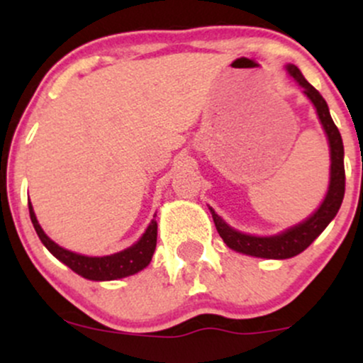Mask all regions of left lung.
<instances>
[{
  "label": "left lung",
  "mask_w": 363,
  "mask_h": 363,
  "mask_svg": "<svg viewBox=\"0 0 363 363\" xmlns=\"http://www.w3.org/2000/svg\"><path fill=\"white\" fill-rule=\"evenodd\" d=\"M286 69L298 82V85L303 86V94L315 106L320 123H323L324 131L328 135L329 147H331V181H329V189L323 205L303 223H298L297 227H291L286 232H283V234L274 237H254L242 234V232H237L234 228L228 227L227 223L222 222V218L210 208L216 230H218L220 237H222L223 242L228 247L234 249L237 252L249 254V256L256 257H268V259H286V257H294L302 251H306L320 235V232L328 227V223L335 218L336 213H338L345 196L343 140H341L338 128H336L335 121H333L331 114H329L328 104L323 99V95L303 78V74L297 66L289 65Z\"/></svg>",
  "instance_id": "1"
}]
</instances>
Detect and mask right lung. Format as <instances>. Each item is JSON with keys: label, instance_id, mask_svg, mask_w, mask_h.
I'll return each mask as SVG.
<instances>
[{"label": "right lung", "instance_id": "obj_1", "mask_svg": "<svg viewBox=\"0 0 363 363\" xmlns=\"http://www.w3.org/2000/svg\"><path fill=\"white\" fill-rule=\"evenodd\" d=\"M28 211H30V220L34 223V228L39 235V239L43 240V244L49 249V252L52 256H56L61 262H65L68 268H72L74 273H78L80 277L86 278V280H95V281H106V280H118V278L129 277V274L138 273L140 269L147 268L152 261L153 252L157 247V222L155 218L152 220V223L148 225L147 232L143 237L131 247H128L126 251H121L118 254H111V256L104 257H89L82 256V254L66 251L52 242L48 235L44 234V230L40 228L39 222H37L34 210H32L30 201H28Z\"/></svg>", "mask_w": 363, "mask_h": 363}]
</instances>
